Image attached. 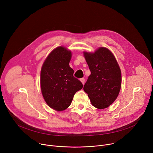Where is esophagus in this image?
Returning a JSON list of instances; mask_svg holds the SVG:
<instances>
[{"instance_id":"34e87169","label":"esophagus","mask_w":153,"mask_h":153,"mask_svg":"<svg viewBox=\"0 0 153 153\" xmlns=\"http://www.w3.org/2000/svg\"><path fill=\"white\" fill-rule=\"evenodd\" d=\"M80 80L81 82L82 83V84L84 85V83H85V79L84 78H81Z\"/></svg>"}]
</instances>
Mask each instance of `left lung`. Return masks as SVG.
<instances>
[{
  "label": "left lung",
  "mask_w": 153,
  "mask_h": 153,
  "mask_svg": "<svg viewBox=\"0 0 153 153\" xmlns=\"http://www.w3.org/2000/svg\"><path fill=\"white\" fill-rule=\"evenodd\" d=\"M84 56L91 74L83 90L94 107L107 108L116 99L120 90L122 77L119 65L113 53L103 47L94 53L84 52Z\"/></svg>",
  "instance_id": "obj_1"
}]
</instances>
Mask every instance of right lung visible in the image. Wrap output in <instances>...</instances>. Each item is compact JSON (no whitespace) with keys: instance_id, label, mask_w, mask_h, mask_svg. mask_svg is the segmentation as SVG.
I'll return each instance as SVG.
<instances>
[{"instance_id":"1","label":"right lung","mask_w":153,"mask_h":153,"mask_svg":"<svg viewBox=\"0 0 153 153\" xmlns=\"http://www.w3.org/2000/svg\"><path fill=\"white\" fill-rule=\"evenodd\" d=\"M71 52L59 47L48 55L40 73L41 91L48 105L63 111L71 105L75 93L83 88L82 82L74 77L69 62Z\"/></svg>"}]
</instances>
